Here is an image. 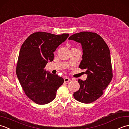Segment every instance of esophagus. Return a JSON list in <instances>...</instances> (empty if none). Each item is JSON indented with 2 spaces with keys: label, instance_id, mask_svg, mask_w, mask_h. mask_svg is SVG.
Here are the masks:
<instances>
[{
  "label": "esophagus",
  "instance_id": "1",
  "mask_svg": "<svg viewBox=\"0 0 129 129\" xmlns=\"http://www.w3.org/2000/svg\"><path fill=\"white\" fill-rule=\"evenodd\" d=\"M64 82H69L71 81V79L69 78H65L64 79Z\"/></svg>",
  "mask_w": 129,
  "mask_h": 129
}]
</instances>
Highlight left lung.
Masks as SVG:
<instances>
[{
    "instance_id": "8db88e82",
    "label": "left lung",
    "mask_w": 129,
    "mask_h": 129,
    "mask_svg": "<svg viewBox=\"0 0 129 129\" xmlns=\"http://www.w3.org/2000/svg\"><path fill=\"white\" fill-rule=\"evenodd\" d=\"M69 40L81 43L83 49L79 67L85 69L86 81L78 79L80 88L73 96L83 103H91L104 93L113 78L110 50L102 37L95 33L83 31L74 34Z\"/></svg>"
}]
</instances>
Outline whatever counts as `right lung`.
I'll use <instances>...</instances> for the list:
<instances>
[{"label": "right lung", "instance_id": "add662e5", "mask_svg": "<svg viewBox=\"0 0 129 129\" xmlns=\"http://www.w3.org/2000/svg\"><path fill=\"white\" fill-rule=\"evenodd\" d=\"M68 36V34L57 35L39 31L31 34L21 46L16 75L26 95L36 104L52 102L63 83L62 77L47 73L45 68L48 61H53V52Z\"/></svg>", "mask_w": 129, "mask_h": 129}]
</instances>
